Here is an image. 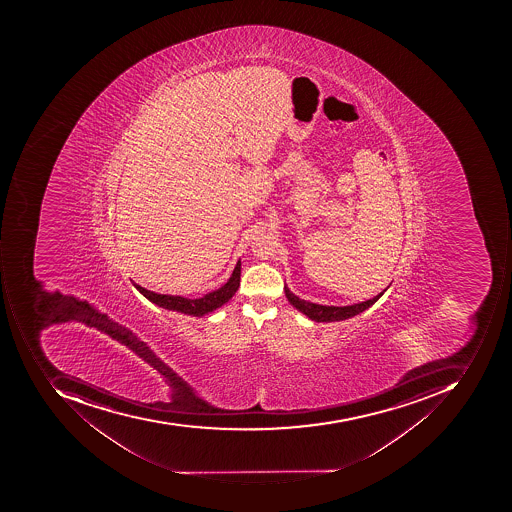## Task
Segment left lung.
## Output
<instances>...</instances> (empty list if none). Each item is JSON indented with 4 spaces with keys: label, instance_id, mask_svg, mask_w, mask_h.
<instances>
[{
    "label": "left lung",
    "instance_id": "obj_1",
    "mask_svg": "<svg viewBox=\"0 0 512 512\" xmlns=\"http://www.w3.org/2000/svg\"><path fill=\"white\" fill-rule=\"evenodd\" d=\"M385 291L375 295L371 300L361 301V303L349 304V306H324V304L311 303V301L303 300L289 291L288 286H284V294L288 298L289 303L294 306L301 314L306 315L309 320L317 321V323H331V321L348 320V318L355 317V315L365 312L366 309L371 308L372 304L385 294Z\"/></svg>",
    "mask_w": 512,
    "mask_h": 512
}]
</instances>
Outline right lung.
<instances>
[{
	"instance_id": "add662e5",
	"label": "right lung",
	"mask_w": 512,
	"mask_h": 512,
	"mask_svg": "<svg viewBox=\"0 0 512 512\" xmlns=\"http://www.w3.org/2000/svg\"><path fill=\"white\" fill-rule=\"evenodd\" d=\"M240 275L241 261L238 260L231 278L220 289L209 292L204 297L194 298V300L180 297V295L157 294V292L141 288L140 284L134 283V281L132 283H134L135 288H137L141 295H144L147 300L157 304L160 308L167 309V311L180 312V314L184 315H192V317H203V315L211 314L215 309L221 308L223 304L228 303L234 297L238 286H240Z\"/></svg>"
}]
</instances>
